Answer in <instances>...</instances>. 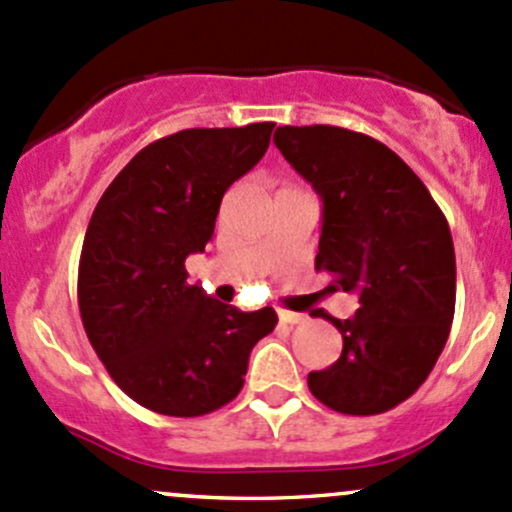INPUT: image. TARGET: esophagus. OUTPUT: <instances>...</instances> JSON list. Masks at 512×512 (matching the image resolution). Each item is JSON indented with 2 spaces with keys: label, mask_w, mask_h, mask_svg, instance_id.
I'll return each mask as SVG.
<instances>
[{
  "label": "esophagus",
  "mask_w": 512,
  "mask_h": 512,
  "mask_svg": "<svg viewBox=\"0 0 512 512\" xmlns=\"http://www.w3.org/2000/svg\"><path fill=\"white\" fill-rule=\"evenodd\" d=\"M278 318H281V323H286V325H300L308 320V315L293 313V310H281V313H278Z\"/></svg>",
  "instance_id": "obj_1"
}]
</instances>
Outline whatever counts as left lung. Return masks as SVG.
<instances>
[{"label": "left lung", "mask_w": 512, "mask_h": 512, "mask_svg": "<svg viewBox=\"0 0 512 512\" xmlns=\"http://www.w3.org/2000/svg\"><path fill=\"white\" fill-rule=\"evenodd\" d=\"M273 142L323 199L315 268L330 291L357 293L352 318L323 313L342 355L310 372L318 402L340 414L389 412L434 370L453 323L456 254L449 221L412 167L370 135L283 125Z\"/></svg>", "instance_id": "left-lung-1"}]
</instances>
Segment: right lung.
I'll return each mask as SVG.
<instances>
[{"label":"right lung","mask_w":512,"mask_h":512,"mask_svg":"<svg viewBox=\"0 0 512 512\" xmlns=\"http://www.w3.org/2000/svg\"><path fill=\"white\" fill-rule=\"evenodd\" d=\"M276 123L192 128L155 140L100 197L78 263V308L93 350L130 399L202 416L244 387L273 308L219 303L187 283L189 254L214 234L221 197L266 155Z\"/></svg>","instance_id":"add662e5"}]
</instances>
